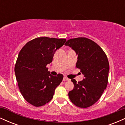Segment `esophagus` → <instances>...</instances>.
Listing matches in <instances>:
<instances>
[{
	"label": "esophagus",
	"instance_id": "obj_1",
	"mask_svg": "<svg viewBox=\"0 0 125 125\" xmlns=\"http://www.w3.org/2000/svg\"><path fill=\"white\" fill-rule=\"evenodd\" d=\"M70 80H71V79H68L66 77H63V81H69Z\"/></svg>",
	"mask_w": 125,
	"mask_h": 125
}]
</instances>
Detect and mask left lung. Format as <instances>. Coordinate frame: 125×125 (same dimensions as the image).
<instances>
[{"label":"left lung","mask_w":125,"mask_h":125,"mask_svg":"<svg viewBox=\"0 0 125 125\" xmlns=\"http://www.w3.org/2000/svg\"><path fill=\"white\" fill-rule=\"evenodd\" d=\"M64 45L69 46L76 53V67L84 74V79L73 83V89L69 97L74 105L81 108L90 107L100 99L108 82L109 64L106 54L99 46L86 38L68 40Z\"/></svg>","instance_id":"left-lung-1"}]
</instances>
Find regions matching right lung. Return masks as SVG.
I'll use <instances>...</instances> for the list:
<instances>
[{"label":"right lung","mask_w":125,"mask_h":125,"mask_svg":"<svg viewBox=\"0 0 125 125\" xmlns=\"http://www.w3.org/2000/svg\"><path fill=\"white\" fill-rule=\"evenodd\" d=\"M66 41V39L37 38L28 42L19 53L15 66L16 78L23 97L34 106L49 102L62 81L63 74L53 76L46 65Z\"/></svg>","instance_id":"1"}]
</instances>
